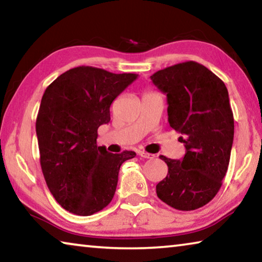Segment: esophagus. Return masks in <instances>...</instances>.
<instances>
[{
	"instance_id": "obj_1",
	"label": "esophagus",
	"mask_w": 262,
	"mask_h": 262,
	"mask_svg": "<svg viewBox=\"0 0 262 262\" xmlns=\"http://www.w3.org/2000/svg\"><path fill=\"white\" fill-rule=\"evenodd\" d=\"M139 156L143 157V158L152 159V158L155 157V155H152V154H148V152H145V151H139Z\"/></svg>"
}]
</instances>
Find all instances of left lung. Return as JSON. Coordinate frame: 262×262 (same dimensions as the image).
I'll return each instance as SVG.
<instances>
[{
	"instance_id": "obj_1",
	"label": "left lung",
	"mask_w": 262,
	"mask_h": 262,
	"mask_svg": "<svg viewBox=\"0 0 262 262\" xmlns=\"http://www.w3.org/2000/svg\"><path fill=\"white\" fill-rule=\"evenodd\" d=\"M167 99L168 123L179 132L186 154L167 164L157 196L174 209L195 210L214 199L228 171L233 142V113L221 78L198 62L187 61L150 76Z\"/></svg>"
}]
</instances>
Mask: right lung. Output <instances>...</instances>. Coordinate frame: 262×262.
<instances>
[{
  "mask_svg": "<svg viewBox=\"0 0 262 262\" xmlns=\"http://www.w3.org/2000/svg\"><path fill=\"white\" fill-rule=\"evenodd\" d=\"M136 78L82 66L45 90L35 121L40 165L48 189L69 212L90 216L104 209L114 196L121 164L136 156L97 147L99 126L111 120V104Z\"/></svg>",
  "mask_w": 262,
  "mask_h": 262,
  "instance_id": "obj_1",
  "label": "right lung"
}]
</instances>
